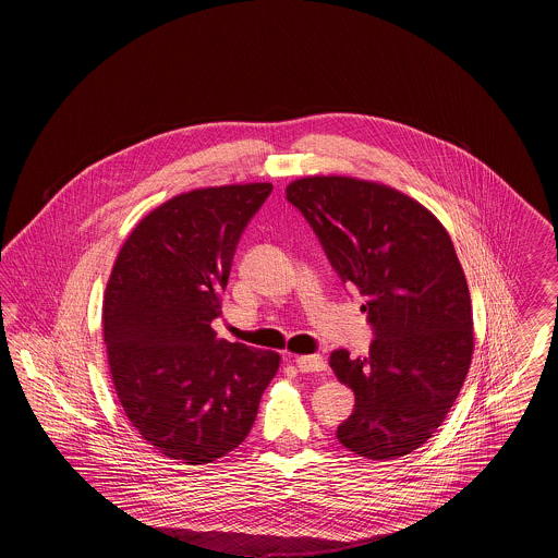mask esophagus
Returning a JSON list of instances; mask_svg holds the SVG:
<instances>
[{
    "mask_svg": "<svg viewBox=\"0 0 558 558\" xmlns=\"http://www.w3.org/2000/svg\"><path fill=\"white\" fill-rule=\"evenodd\" d=\"M294 364L301 372L326 371V360L322 355H299L294 357Z\"/></svg>",
    "mask_w": 558,
    "mask_h": 558,
    "instance_id": "34e87169",
    "label": "esophagus"
}]
</instances>
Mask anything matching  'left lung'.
<instances>
[{
    "instance_id": "1",
    "label": "left lung",
    "mask_w": 558,
    "mask_h": 558,
    "mask_svg": "<svg viewBox=\"0 0 558 558\" xmlns=\"http://www.w3.org/2000/svg\"><path fill=\"white\" fill-rule=\"evenodd\" d=\"M337 276L366 303L374 332L366 357L330 353L353 389L337 428L347 450L393 460L441 426L473 357V307L450 234L433 213L396 187L314 175L287 186Z\"/></svg>"
}]
</instances>
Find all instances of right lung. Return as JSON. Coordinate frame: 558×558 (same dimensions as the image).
<instances>
[{"mask_svg": "<svg viewBox=\"0 0 558 558\" xmlns=\"http://www.w3.org/2000/svg\"><path fill=\"white\" fill-rule=\"evenodd\" d=\"M271 184L201 187L148 213L108 278L102 324L110 376L135 430L159 453L209 464L257 418L280 355L217 339L240 236Z\"/></svg>", "mask_w": 558, "mask_h": 558, "instance_id": "add662e5", "label": "right lung"}]
</instances>
